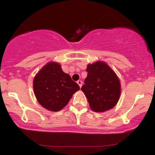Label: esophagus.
<instances>
[{
	"label": "esophagus",
	"mask_w": 155,
	"mask_h": 155,
	"mask_svg": "<svg viewBox=\"0 0 155 155\" xmlns=\"http://www.w3.org/2000/svg\"><path fill=\"white\" fill-rule=\"evenodd\" d=\"M77 83L78 84V85L80 86V87H81L82 85V82L81 81V80H78V81H77Z\"/></svg>",
	"instance_id": "1"
}]
</instances>
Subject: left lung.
I'll list each match as a JSON object with an SVG mask.
<instances>
[{"label": "left lung", "instance_id": "left-lung-1", "mask_svg": "<svg viewBox=\"0 0 155 155\" xmlns=\"http://www.w3.org/2000/svg\"><path fill=\"white\" fill-rule=\"evenodd\" d=\"M87 72L81 90L91 109L95 112H104L115 107L120 97V84L113 70L103 61H97L89 64Z\"/></svg>", "mask_w": 155, "mask_h": 155}]
</instances>
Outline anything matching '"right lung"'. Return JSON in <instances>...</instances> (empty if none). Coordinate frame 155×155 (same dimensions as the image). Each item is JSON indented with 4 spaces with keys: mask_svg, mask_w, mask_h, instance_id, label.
<instances>
[{
    "mask_svg": "<svg viewBox=\"0 0 155 155\" xmlns=\"http://www.w3.org/2000/svg\"><path fill=\"white\" fill-rule=\"evenodd\" d=\"M33 88L38 102L52 111L64 108L80 90L79 85L56 62L48 63L40 70L34 78Z\"/></svg>",
    "mask_w": 155,
    "mask_h": 155,
    "instance_id": "1",
    "label": "right lung"
}]
</instances>
